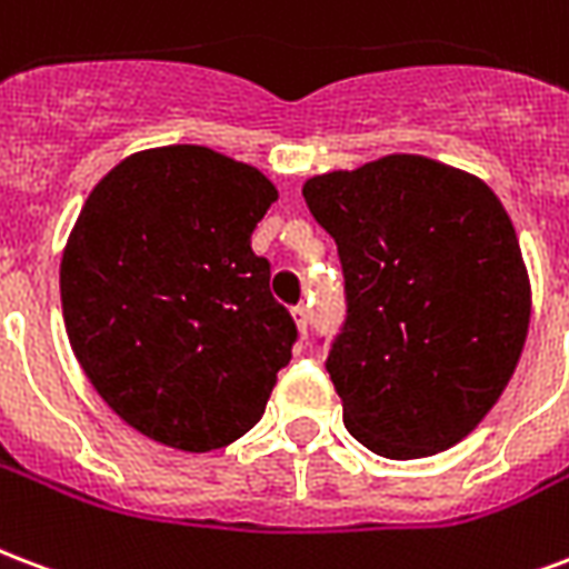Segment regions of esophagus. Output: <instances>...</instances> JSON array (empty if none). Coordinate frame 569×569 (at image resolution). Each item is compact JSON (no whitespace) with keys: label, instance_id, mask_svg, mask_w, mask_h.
<instances>
[{"label":"esophagus","instance_id":"esophagus-1","mask_svg":"<svg viewBox=\"0 0 569 569\" xmlns=\"http://www.w3.org/2000/svg\"><path fill=\"white\" fill-rule=\"evenodd\" d=\"M292 316H295V325H298V331H301V337H307V331H310V310H307V307H295Z\"/></svg>","mask_w":569,"mask_h":569}]
</instances>
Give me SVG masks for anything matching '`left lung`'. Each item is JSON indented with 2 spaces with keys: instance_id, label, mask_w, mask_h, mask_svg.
Masks as SVG:
<instances>
[{
  "instance_id": "obj_1",
  "label": "left lung",
  "mask_w": 569,
  "mask_h": 569,
  "mask_svg": "<svg viewBox=\"0 0 569 569\" xmlns=\"http://www.w3.org/2000/svg\"><path fill=\"white\" fill-rule=\"evenodd\" d=\"M303 199L346 277L325 361L342 423L379 457L448 450L487 418L526 346L531 286L505 206L420 154L316 176Z\"/></svg>"
}]
</instances>
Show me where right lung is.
Listing matches in <instances>:
<instances>
[{
	"label": "right lung",
	"instance_id": "right-lung-1",
	"mask_svg": "<svg viewBox=\"0 0 569 569\" xmlns=\"http://www.w3.org/2000/svg\"><path fill=\"white\" fill-rule=\"evenodd\" d=\"M277 188L206 146L137 151L86 199L62 253L68 340L103 402L206 453L253 429L292 358V316L250 236Z\"/></svg>",
	"mask_w": 569,
	"mask_h": 569
}]
</instances>
